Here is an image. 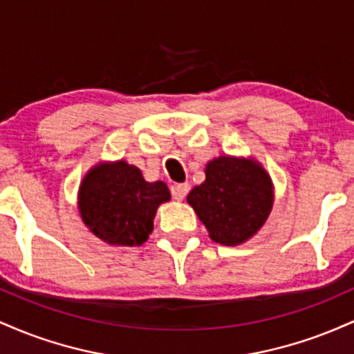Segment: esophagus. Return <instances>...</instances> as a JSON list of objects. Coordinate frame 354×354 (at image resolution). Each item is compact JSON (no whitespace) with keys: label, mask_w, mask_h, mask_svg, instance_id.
Returning a JSON list of instances; mask_svg holds the SVG:
<instances>
[{"label":"esophagus","mask_w":354,"mask_h":354,"mask_svg":"<svg viewBox=\"0 0 354 354\" xmlns=\"http://www.w3.org/2000/svg\"><path fill=\"white\" fill-rule=\"evenodd\" d=\"M188 189H189L188 183H174V185H171L173 198L178 201L185 200V196L188 194Z\"/></svg>","instance_id":"1"}]
</instances>
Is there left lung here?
I'll return each instance as SVG.
<instances>
[{
	"instance_id": "1",
	"label": "left lung",
	"mask_w": 354,
	"mask_h": 354,
	"mask_svg": "<svg viewBox=\"0 0 354 354\" xmlns=\"http://www.w3.org/2000/svg\"><path fill=\"white\" fill-rule=\"evenodd\" d=\"M188 203L213 241L236 246L263 226L273 206V186L254 161L221 156L206 166V180Z\"/></svg>"
}]
</instances>
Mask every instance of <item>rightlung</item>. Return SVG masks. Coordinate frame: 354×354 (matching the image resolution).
<instances>
[{
    "mask_svg": "<svg viewBox=\"0 0 354 354\" xmlns=\"http://www.w3.org/2000/svg\"><path fill=\"white\" fill-rule=\"evenodd\" d=\"M169 200L163 181L148 183L124 161L96 166L80 189V213L96 236L121 246H140L153 231L158 206Z\"/></svg>",
    "mask_w": 354,
    "mask_h": 354,
    "instance_id": "1",
    "label": "right lung"
}]
</instances>
